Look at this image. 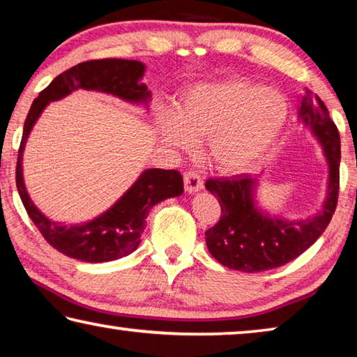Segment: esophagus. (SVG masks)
I'll return each instance as SVG.
<instances>
[{
	"label": "esophagus",
	"instance_id": "esophagus-1",
	"mask_svg": "<svg viewBox=\"0 0 357 357\" xmlns=\"http://www.w3.org/2000/svg\"><path fill=\"white\" fill-rule=\"evenodd\" d=\"M184 189L187 193H193L203 189V181L200 174L195 172H187L184 173Z\"/></svg>",
	"mask_w": 357,
	"mask_h": 357
}]
</instances>
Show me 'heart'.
<instances>
[{
    "label": "heart",
    "mask_w": 357,
    "mask_h": 357,
    "mask_svg": "<svg viewBox=\"0 0 357 357\" xmlns=\"http://www.w3.org/2000/svg\"><path fill=\"white\" fill-rule=\"evenodd\" d=\"M289 116L285 94L247 78L200 83L179 100L178 112L157 114V132L168 146L190 149L206 140L219 170L238 173L258 164L274 146Z\"/></svg>",
    "instance_id": "b5f03b06"
}]
</instances>
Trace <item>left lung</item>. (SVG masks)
<instances>
[{
    "instance_id": "8db88e82",
    "label": "left lung",
    "mask_w": 357,
    "mask_h": 357,
    "mask_svg": "<svg viewBox=\"0 0 357 357\" xmlns=\"http://www.w3.org/2000/svg\"><path fill=\"white\" fill-rule=\"evenodd\" d=\"M299 119L323 146L328 162V190L321 211L307 219L288 220L268 214L255 202L258 179L252 174L208 179L217 197L220 220L209 228L206 245L220 264L241 273H261L298 258L321 236L337 206L340 183V135L324 102L307 89L299 99Z\"/></svg>"
}]
</instances>
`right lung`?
I'll list each match as a JSON object with an SVG mask.
<instances>
[{
  "label": "right lung",
  "mask_w": 357,
  "mask_h": 357,
  "mask_svg": "<svg viewBox=\"0 0 357 357\" xmlns=\"http://www.w3.org/2000/svg\"><path fill=\"white\" fill-rule=\"evenodd\" d=\"M144 69L146 66L135 59L108 58L80 63L59 74L44 91H40L29 108L17 157V190L29 219L34 222L42 236L66 257L86 263H105L129 255L140 244L151 208L167 198L179 197L184 192L179 172L149 168L105 213L78 225H64L50 220L36 208L23 181V151L26 140L36 121L50 102L63 99L77 89H93L116 96L130 104L148 107L151 91L146 84L142 83Z\"/></svg>",
  "instance_id": "obj_1"
}]
</instances>
